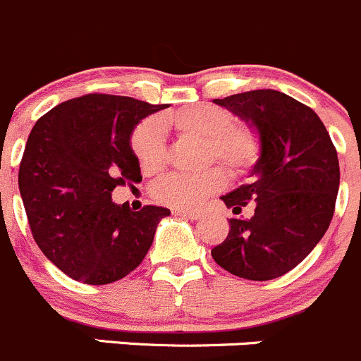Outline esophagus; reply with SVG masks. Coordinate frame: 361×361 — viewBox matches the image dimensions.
<instances>
[{
    "label": "esophagus",
    "instance_id": "1",
    "mask_svg": "<svg viewBox=\"0 0 361 361\" xmlns=\"http://www.w3.org/2000/svg\"><path fill=\"white\" fill-rule=\"evenodd\" d=\"M173 214L175 216H183V218H188V219H198V218H200V212L184 211V209H175Z\"/></svg>",
    "mask_w": 361,
    "mask_h": 361
}]
</instances>
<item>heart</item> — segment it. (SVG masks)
I'll return each instance as SVG.
<instances>
[{"label": "heart", "instance_id": "obj_1", "mask_svg": "<svg viewBox=\"0 0 361 361\" xmlns=\"http://www.w3.org/2000/svg\"><path fill=\"white\" fill-rule=\"evenodd\" d=\"M161 122L180 135L204 138L205 163L216 161L232 177L252 171L262 156V140L255 127L235 123L232 111L221 106L209 102L183 106L161 116ZM131 149L145 171H156L163 166L166 138L159 120L145 118L133 129ZM223 186L225 173L212 166L200 173L164 175L150 186V195L168 207L190 211Z\"/></svg>", "mask_w": 361, "mask_h": 361}]
</instances>
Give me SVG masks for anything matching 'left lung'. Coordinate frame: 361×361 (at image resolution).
Wrapping results in <instances>:
<instances>
[{
  "label": "left lung",
  "mask_w": 361,
  "mask_h": 361,
  "mask_svg": "<svg viewBox=\"0 0 361 361\" xmlns=\"http://www.w3.org/2000/svg\"><path fill=\"white\" fill-rule=\"evenodd\" d=\"M255 126L262 156L255 180L221 197L235 214L225 241L211 250L218 266L246 280L289 273L315 248L331 223L341 168L337 149L312 108L278 90H252L214 99Z\"/></svg>",
  "instance_id": "8db88e82"
}]
</instances>
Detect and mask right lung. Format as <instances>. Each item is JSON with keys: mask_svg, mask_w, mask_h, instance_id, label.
<instances>
[{"mask_svg": "<svg viewBox=\"0 0 361 361\" xmlns=\"http://www.w3.org/2000/svg\"><path fill=\"white\" fill-rule=\"evenodd\" d=\"M166 104L87 94L54 106L33 126L19 166V191L44 255L71 278L104 286L135 271L170 209L116 205V186L140 183L131 149L136 123Z\"/></svg>", "mask_w": 361, "mask_h": 361, "instance_id": "obj_1", "label": "right lung"}]
</instances>
